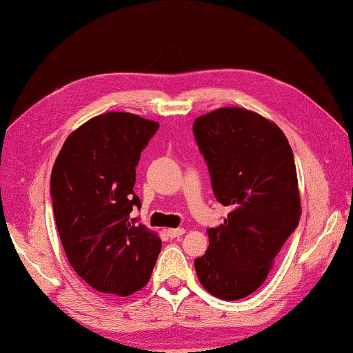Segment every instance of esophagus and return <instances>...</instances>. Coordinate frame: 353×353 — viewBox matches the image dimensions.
I'll return each mask as SVG.
<instances>
[{
  "label": "esophagus",
  "instance_id": "1",
  "mask_svg": "<svg viewBox=\"0 0 353 353\" xmlns=\"http://www.w3.org/2000/svg\"><path fill=\"white\" fill-rule=\"evenodd\" d=\"M184 233H186V230L184 229H167V235H169L170 238H178V236L184 235Z\"/></svg>",
  "mask_w": 353,
  "mask_h": 353
}]
</instances>
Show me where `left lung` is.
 <instances>
[{
  "mask_svg": "<svg viewBox=\"0 0 353 353\" xmlns=\"http://www.w3.org/2000/svg\"><path fill=\"white\" fill-rule=\"evenodd\" d=\"M214 197L230 208L208 229L194 260L203 289L225 301L256 292L301 216L294 153L278 124L243 107H221L194 121Z\"/></svg>",
  "mask_w": 353,
  "mask_h": 353,
  "instance_id": "obj_1",
  "label": "left lung"
}]
</instances>
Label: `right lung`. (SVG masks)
<instances>
[{"label": "right lung", "instance_id": "obj_1", "mask_svg": "<svg viewBox=\"0 0 353 353\" xmlns=\"http://www.w3.org/2000/svg\"><path fill=\"white\" fill-rule=\"evenodd\" d=\"M159 123L107 112L68 135L52 169L53 214L70 267L94 290L128 296L150 281L161 238L129 219L135 165Z\"/></svg>", "mask_w": 353, "mask_h": 353}]
</instances>
